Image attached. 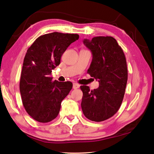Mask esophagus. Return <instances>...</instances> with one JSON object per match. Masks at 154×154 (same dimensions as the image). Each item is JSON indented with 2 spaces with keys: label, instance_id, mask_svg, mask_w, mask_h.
<instances>
[{
  "label": "esophagus",
  "instance_id": "34e87169",
  "mask_svg": "<svg viewBox=\"0 0 154 154\" xmlns=\"http://www.w3.org/2000/svg\"><path fill=\"white\" fill-rule=\"evenodd\" d=\"M80 87V85L78 84V83H73V85H72V88H73V89H78Z\"/></svg>",
  "mask_w": 154,
  "mask_h": 154
}]
</instances>
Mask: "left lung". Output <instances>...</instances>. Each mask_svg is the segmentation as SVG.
I'll list each match as a JSON object with an SVG mask.
<instances>
[{
    "label": "left lung",
    "instance_id": "left-lung-1",
    "mask_svg": "<svg viewBox=\"0 0 154 154\" xmlns=\"http://www.w3.org/2000/svg\"><path fill=\"white\" fill-rule=\"evenodd\" d=\"M83 42L92 54L88 73L98 80L99 87L93 90L87 85L80 87L82 109L90 120L105 121L118 112L123 100L128 80L126 57L112 36H96Z\"/></svg>",
    "mask_w": 154,
    "mask_h": 154
}]
</instances>
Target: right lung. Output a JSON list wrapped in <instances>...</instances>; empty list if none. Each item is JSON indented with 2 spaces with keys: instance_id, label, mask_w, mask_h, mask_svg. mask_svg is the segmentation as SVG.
<instances>
[{
  "instance_id": "right-lung-1",
  "label": "right lung",
  "mask_w": 154,
  "mask_h": 154,
  "mask_svg": "<svg viewBox=\"0 0 154 154\" xmlns=\"http://www.w3.org/2000/svg\"><path fill=\"white\" fill-rule=\"evenodd\" d=\"M77 34L52 32L40 36L28 49L24 57L20 82L22 103L36 121L47 123L59 113L61 103L72 88L70 82L53 81L52 70Z\"/></svg>"
}]
</instances>
